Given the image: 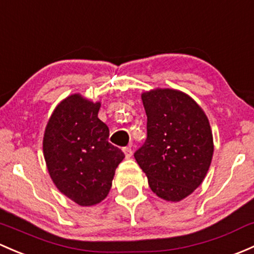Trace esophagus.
I'll list each match as a JSON object with an SVG mask.
<instances>
[{"label": "esophagus", "instance_id": "1", "mask_svg": "<svg viewBox=\"0 0 254 254\" xmlns=\"http://www.w3.org/2000/svg\"><path fill=\"white\" fill-rule=\"evenodd\" d=\"M123 152H124V154H125V157H127V158H130V157H131V154H132V151H131V147H124L123 148Z\"/></svg>", "mask_w": 254, "mask_h": 254}]
</instances>
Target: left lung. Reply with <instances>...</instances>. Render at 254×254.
<instances>
[{
	"mask_svg": "<svg viewBox=\"0 0 254 254\" xmlns=\"http://www.w3.org/2000/svg\"><path fill=\"white\" fill-rule=\"evenodd\" d=\"M147 116V138L135 152L137 164L158 197L179 202L207 175L214 151L207 116L186 93L154 89L141 95Z\"/></svg>",
	"mask_w": 254,
	"mask_h": 254,
	"instance_id": "8db88e82",
	"label": "left lung"
}]
</instances>
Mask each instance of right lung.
<instances>
[{"mask_svg": "<svg viewBox=\"0 0 254 254\" xmlns=\"http://www.w3.org/2000/svg\"><path fill=\"white\" fill-rule=\"evenodd\" d=\"M101 103L79 93L53 111L44 135V157L51 179L68 198L82 207L100 203L112 188L122 149L108 142L109 129L98 119Z\"/></svg>", "mask_w": 254, "mask_h": 254, "instance_id": "right-lung-1", "label": "right lung"}]
</instances>
